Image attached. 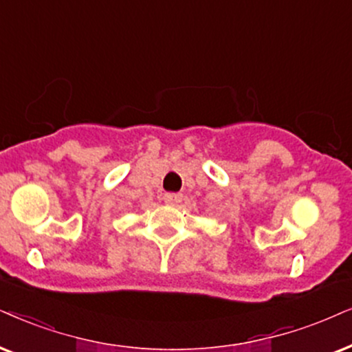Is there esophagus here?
Segmentation results:
<instances>
[{"mask_svg": "<svg viewBox=\"0 0 352 352\" xmlns=\"http://www.w3.org/2000/svg\"><path fill=\"white\" fill-rule=\"evenodd\" d=\"M182 199H184V197H182L180 193H166V195H164V201H166L167 204H172V206H175V204L182 203Z\"/></svg>", "mask_w": 352, "mask_h": 352, "instance_id": "esophagus-1", "label": "esophagus"}]
</instances>
